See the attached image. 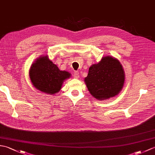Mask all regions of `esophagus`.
<instances>
[{
    "label": "esophagus",
    "mask_w": 155,
    "mask_h": 155,
    "mask_svg": "<svg viewBox=\"0 0 155 155\" xmlns=\"http://www.w3.org/2000/svg\"><path fill=\"white\" fill-rule=\"evenodd\" d=\"M74 77L75 78H78V77H79V72H78V71H74Z\"/></svg>",
    "instance_id": "1"
}]
</instances>
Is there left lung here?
Wrapping results in <instances>:
<instances>
[{
	"label": "left lung",
	"mask_w": 155,
	"mask_h": 155,
	"mask_svg": "<svg viewBox=\"0 0 155 155\" xmlns=\"http://www.w3.org/2000/svg\"><path fill=\"white\" fill-rule=\"evenodd\" d=\"M124 80V71L119 61L111 56H105L97 64L91 66L84 81L92 96L103 101L119 93Z\"/></svg>",
	"instance_id": "left-lung-1"
}]
</instances>
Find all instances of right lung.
Listing matches in <instances>:
<instances>
[{
    "label": "right lung",
    "mask_w": 155,
    "mask_h": 155,
    "mask_svg": "<svg viewBox=\"0 0 155 155\" xmlns=\"http://www.w3.org/2000/svg\"><path fill=\"white\" fill-rule=\"evenodd\" d=\"M71 77L70 72L61 71L48 55L36 59L29 69V77L34 87L51 95L58 93L64 81Z\"/></svg>",
    "instance_id": "right-lung-1"
}]
</instances>
